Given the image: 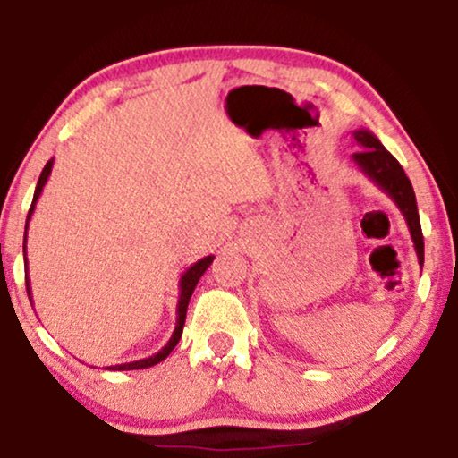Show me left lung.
I'll return each mask as SVG.
<instances>
[{"instance_id":"left-lung-1","label":"left lung","mask_w":458,"mask_h":458,"mask_svg":"<svg viewBox=\"0 0 458 458\" xmlns=\"http://www.w3.org/2000/svg\"><path fill=\"white\" fill-rule=\"evenodd\" d=\"M353 140L361 150L353 152L351 159L355 161V165L360 167L361 174L368 181L375 182L401 208L404 222H407L409 234H411L415 254H418V262L424 265V236L422 225H420L418 202H415L411 181L404 174L401 163L386 150V146L381 144L375 133H370L368 129H357L353 131Z\"/></svg>"}]
</instances>
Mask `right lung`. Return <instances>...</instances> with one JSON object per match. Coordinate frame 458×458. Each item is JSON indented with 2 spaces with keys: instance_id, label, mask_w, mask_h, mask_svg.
Instances as JSON below:
<instances>
[{
  "instance_id": "right-lung-1",
  "label": "right lung",
  "mask_w": 458,
  "mask_h": 458,
  "mask_svg": "<svg viewBox=\"0 0 458 458\" xmlns=\"http://www.w3.org/2000/svg\"><path fill=\"white\" fill-rule=\"evenodd\" d=\"M51 167H54V159L47 161L43 174L38 178V185H36V191H34V199H31V207H30V213H28V222H25V239L28 241V225H30V219L31 215H34V207L36 202H38L40 193H43V187L47 185V178L51 174ZM23 251H25V245H23ZM215 256H204L202 260L193 262L189 269L182 273L181 280H178V291H181V295H178V306H176V327L172 331V338L167 340V344L163 346L159 353L150 355V357H144V360H138V361H127V364H118V366H107V370H140V368H150L155 364H159V361L165 360L167 355L174 351V346L178 344V340H181L182 335V327H185V318H187V306H189V299H191L193 291H196V284L199 282V277L204 276V271L211 267ZM25 267H28V259H25ZM25 286H28V297L31 301V286H30V277H25Z\"/></svg>"
}]
</instances>
